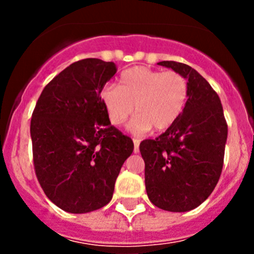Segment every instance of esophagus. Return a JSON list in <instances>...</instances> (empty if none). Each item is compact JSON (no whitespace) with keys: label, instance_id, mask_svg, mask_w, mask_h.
<instances>
[{"label":"esophagus","instance_id":"1","mask_svg":"<svg viewBox=\"0 0 254 254\" xmlns=\"http://www.w3.org/2000/svg\"><path fill=\"white\" fill-rule=\"evenodd\" d=\"M132 142H134V152L135 153H139V145H140V141L137 139H132Z\"/></svg>","mask_w":254,"mask_h":254}]
</instances>
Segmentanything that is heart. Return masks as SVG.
<instances>
[{
    "instance_id": "1",
    "label": "heart",
    "mask_w": 254,
    "mask_h": 254,
    "mask_svg": "<svg viewBox=\"0 0 254 254\" xmlns=\"http://www.w3.org/2000/svg\"><path fill=\"white\" fill-rule=\"evenodd\" d=\"M109 120L113 125L129 123V130L142 135L155 129L163 131L179 119L188 101V82L176 71H156L136 66L124 71L119 87L106 86L101 92Z\"/></svg>"
}]
</instances>
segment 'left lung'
Here are the masks:
<instances>
[{
	"label": "left lung",
	"mask_w": 254,
	"mask_h": 254,
	"mask_svg": "<svg viewBox=\"0 0 254 254\" xmlns=\"http://www.w3.org/2000/svg\"><path fill=\"white\" fill-rule=\"evenodd\" d=\"M157 65L184 76L188 101L172 127L140 143L146 191L160 209L186 212L204 203L219 182L227 124L219 96L198 71L176 61Z\"/></svg>",
	"instance_id": "left-lung-1"
}]
</instances>
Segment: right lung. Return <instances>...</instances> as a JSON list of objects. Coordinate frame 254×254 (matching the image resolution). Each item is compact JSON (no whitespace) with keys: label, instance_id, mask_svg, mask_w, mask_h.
<instances>
[{"label":"right lung","instance_id":"1","mask_svg":"<svg viewBox=\"0 0 254 254\" xmlns=\"http://www.w3.org/2000/svg\"><path fill=\"white\" fill-rule=\"evenodd\" d=\"M115 72L114 63L76 61L45 86L33 112L37 178L48 198L71 214L107 205L134 151L132 140L111 124L101 98Z\"/></svg>","mask_w":254,"mask_h":254}]
</instances>
